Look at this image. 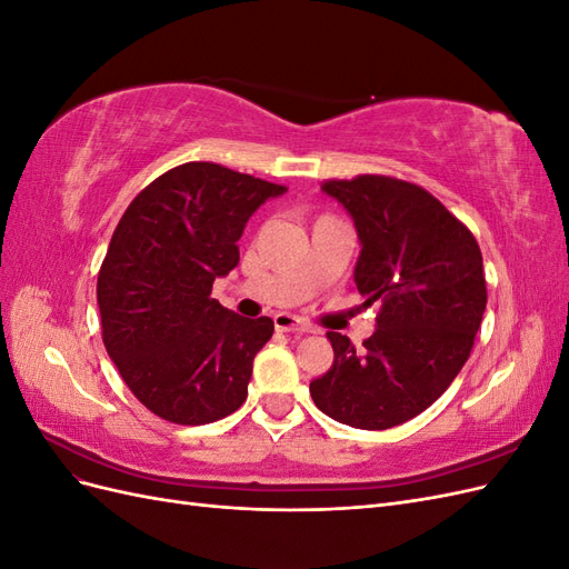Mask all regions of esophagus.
<instances>
[{
  "label": "esophagus",
  "mask_w": 569,
  "mask_h": 569,
  "mask_svg": "<svg viewBox=\"0 0 569 569\" xmlns=\"http://www.w3.org/2000/svg\"><path fill=\"white\" fill-rule=\"evenodd\" d=\"M272 322H274V327H278L280 332H297V335H308V332H313V327H311V325L303 322L301 318L289 316V313H278V316L272 318Z\"/></svg>",
  "instance_id": "1"
}]
</instances>
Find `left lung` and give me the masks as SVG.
Masks as SVG:
<instances>
[{
  "mask_svg": "<svg viewBox=\"0 0 569 569\" xmlns=\"http://www.w3.org/2000/svg\"><path fill=\"white\" fill-rule=\"evenodd\" d=\"M353 220V282L380 303L377 330L356 351L327 332L335 363L311 382L316 406L356 429H389L420 416L468 360L487 282L472 232L422 187L382 176L322 184Z\"/></svg>",
  "mask_w": 569,
  "mask_h": 569,
  "instance_id": "1",
  "label": "left lung"
}]
</instances>
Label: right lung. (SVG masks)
I'll return each mask as SVG.
<instances>
[{
  "label": "right lung",
  "mask_w": 569,
  "mask_h": 569,
  "mask_svg": "<svg viewBox=\"0 0 569 569\" xmlns=\"http://www.w3.org/2000/svg\"><path fill=\"white\" fill-rule=\"evenodd\" d=\"M287 187L218 163L168 170L132 199L97 280L104 347L130 391L159 418L206 425L247 399L270 318L211 299L237 268L249 218Z\"/></svg>",
  "instance_id": "1"
}]
</instances>
